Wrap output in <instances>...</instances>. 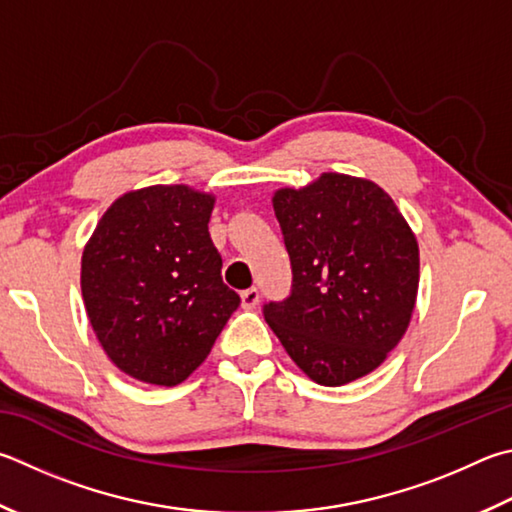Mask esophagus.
<instances>
[{
    "label": "esophagus",
    "mask_w": 512,
    "mask_h": 512,
    "mask_svg": "<svg viewBox=\"0 0 512 512\" xmlns=\"http://www.w3.org/2000/svg\"><path fill=\"white\" fill-rule=\"evenodd\" d=\"M257 304H259L257 288H246V291H241V306H244V309H255Z\"/></svg>",
    "instance_id": "obj_1"
}]
</instances>
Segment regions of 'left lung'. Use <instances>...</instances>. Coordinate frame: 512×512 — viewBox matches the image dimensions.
Here are the masks:
<instances>
[{"label": "left lung", "mask_w": 512, "mask_h": 512, "mask_svg": "<svg viewBox=\"0 0 512 512\" xmlns=\"http://www.w3.org/2000/svg\"><path fill=\"white\" fill-rule=\"evenodd\" d=\"M291 257V295L264 304L268 327L315 383L374 371L410 324L418 244L392 197L367 179L327 172L273 197Z\"/></svg>", "instance_id": "1"}]
</instances>
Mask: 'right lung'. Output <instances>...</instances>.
Instances as JSON below:
<instances>
[{
  "mask_svg": "<svg viewBox=\"0 0 512 512\" xmlns=\"http://www.w3.org/2000/svg\"><path fill=\"white\" fill-rule=\"evenodd\" d=\"M215 197L150 185L107 208L82 253V300L109 360L141 383L179 385L237 311L208 232Z\"/></svg>",
  "mask_w": 512,
  "mask_h": 512,
  "instance_id": "1",
  "label": "right lung"
}]
</instances>
